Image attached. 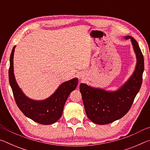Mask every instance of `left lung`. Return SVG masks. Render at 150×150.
I'll return each mask as SVG.
<instances>
[{"label": "left lung", "mask_w": 150, "mask_h": 150, "mask_svg": "<svg viewBox=\"0 0 150 150\" xmlns=\"http://www.w3.org/2000/svg\"><path fill=\"white\" fill-rule=\"evenodd\" d=\"M125 39L131 40L137 63L132 75L123 86L116 91H106L93 88L84 83L80 84V92L86 114L95 124L100 125L110 124L123 117L130 109L140 89L144 69L143 54L134 38L125 36Z\"/></svg>", "instance_id": "obj_1"}]
</instances>
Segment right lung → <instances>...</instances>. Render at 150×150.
Instances as JSON below:
<instances>
[{
	"instance_id": "right-lung-1",
	"label": "right lung",
	"mask_w": 150,
	"mask_h": 150,
	"mask_svg": "<svg viewBox=\"0 0 150 150\" xmlns=\"http://www.w3.org/2000/svg\"><path fill=\"white\" fill-rule=\"evenodd\" d=\"M15 46L10 57L8 70L9 83L15 101L24 115L36 122L49 125L57 122L62 115L63 107L68 96L78 84V79H73L62 83L49 98L43 100H34L28 98L18 85L13 70V57Z\"/></svg>"
}]
</instances>
